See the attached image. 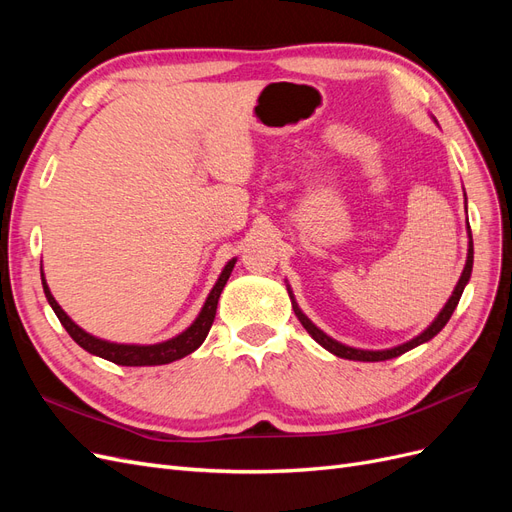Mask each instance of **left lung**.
<instances>
[{
	"instance_id": "obj_1",
	"label": "left lung",
	"mask_w": 512,
	"mask_h": 512,
	"mask_svg": "<svg viewBox=\"0 0 512 512\" xmlns=\"http://www.w3.org/2000/svg\"><path fill=\"white\" fill-rule=\"evenodd\" d=\"M466 205H468V200H466ZM468 239H470V241H468V258H466V267H463V273H461L459 282H457V286H455V290H453V294H451V299L446 301V305L440 309V314H438L436 318H433V322L429 324V327H427L423 333H418L416 337H412L410 342H406V344H399V346H395V348H386V350H361V348H352V346H346V344H342V342H337V339H333V337H329V335L324 333V331H320V329L316 327V324L301 312L299 303L294 301V294H292L290 286L286 284L288 294H290V301H292L294 314H297V318L301 320V324L305 327V331H307L309 335H312L324 350H329L331 354L339 356V359L363 361V363H374V361H389V359H395V356L404 354V352H408V350H412V348H416V346H421V344L429 342V339L436 337V335L446 327V322L451 320V316H453V312H455V307H457V303H459V299H461V294H463V288H466V284L470 282L472 265H474V245H472V230H470V224H468Z\"/></svg>"
}]
</instances>
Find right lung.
I'll use <instances>...</instances> for the list:
<instances>
[{"instance_id": "add662e5", "label": "right lung", "mask_w": 512, "mask_h": 512, "mask_svg": "<svg viewBox=\"0 0 512 512\" xmlns=\"http://www.w3.org/2000/svg\"><path fill=\"white\" fill-rule=\"evenodd\" d=\"M235 262H237V258H232V260L226 262V267L222 269L218 282H215V286L211 288L203 309H200V314L196 316V320L190 324V327L185 329L183 333L166 339V342L151 344V346L117 344V342H106V339H100L96 335H89L64 312V309L59 307V303L55 301V297L49 290V284H46V280H44V273H42V288H44V294H46V301H49V305L53 307V312L57 314L59 322L64 324V329L68 331V335L89 354H96V356H100V359H106V361H111L115 365H126V367L166 365V363L179 361V359H183V356L192 354L200 344L205 342V337H207L211 324L215 320V309H218L220 294H222V290L228 282L232 269H235Z\"/></svg>"}]
</instances>
